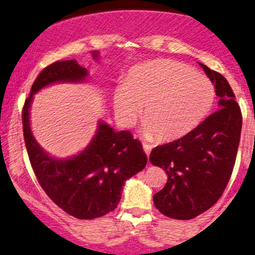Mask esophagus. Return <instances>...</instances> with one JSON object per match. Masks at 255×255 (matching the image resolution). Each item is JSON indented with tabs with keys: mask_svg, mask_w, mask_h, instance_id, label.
Here are the masks:
<instances>
[{
	"mask_svg": "<svg viewBox=\"0 0 255 255\" xmlns=\"http://www.w3.org/2000/svg\"><path fill=\"white\" fill-rule=\"evenodd\" d=\"M142 147H143L144 153L147 154V156L149 155V154H150V150H151V144H149V143H142Z\"/></svg>",
	"mask_w": 255,
	"mask_h": 255,
	"instance_id": "obj_1",
	"label": "esophagus"
}]
</instances>
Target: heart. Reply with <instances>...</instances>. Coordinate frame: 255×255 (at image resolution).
<instances>
[{
	"instance_id": "1",
	"label": "heart",
	"mask_w": 255,
	"mask_h": 255,
	"mask_svg": "<svg viewBox=\"0 0 255 255\" xmlns=\"http://www.w3.org/2000/svg\"><path fill=\"white\" fill-rule=\"evenodd\" d=\"M215 98L214 86L191 67L155 60L135 67L114 90L119 122L131 127L143 108V134L162 140L182 136L204 120Z\"/></svg>"
}]
</instances>
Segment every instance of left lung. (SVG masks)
Listing matches in <instances>:
<instances>
[{
  "label": "left lung",
  "instance_id": "1",
  "mask_svg": "<svg viewBox=\"0 0 255 255\" xmlns=\"http://www.w3.org/2000/svg\"><path fill=\"white\" fill-rule=\"evenodd\" d=\"M214 83L219 109L185 136L151 150V165L168 175L154 194L155 207L176 220H189L220 199L233 172L243 115L230 83L221 74L199 63Z\"/></svg>",
  "mask_w": 255,
  "mask_h": 255
}]
</instances>
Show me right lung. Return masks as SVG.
Wrapping results in <instances>:
<instances>
[{"label": "right lung", "instance_id": "right-lung-1", "mask_svg": "<svg viewBox=\"0 0 255 255\" xmlns=\"http://www.w3.org/2000/svg\"><path fill=\"white\" fill-rule=\"evenodd\" d=\"M96 60L99 54L93 51ZM88 76L75 60L56 61L35 80L22 111L25 147L35 175L46 194L67 214L92 220L117 208L126 180L146 167L142 144L130 131H115L100 121L90 143L69 159H55L33 136L29 111L35 93L56 82H82Z\"/></svg>", "mask_w": 255, "mask_h": 255}]
</instances>
